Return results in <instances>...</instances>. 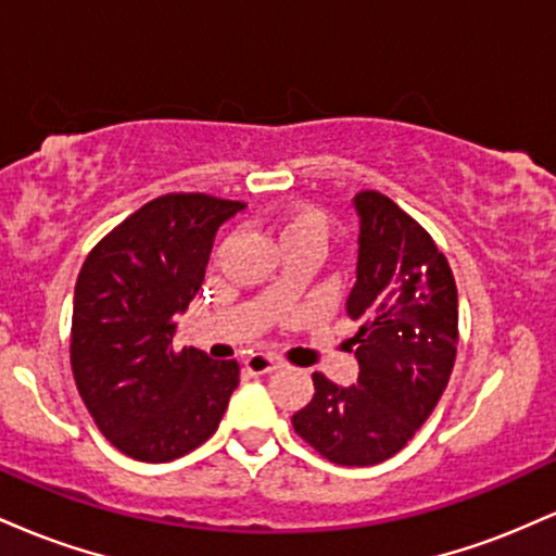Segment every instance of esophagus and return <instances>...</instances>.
Wrapping results in <instances>:
<instances>
[{"mask_svg":"<svg viewBox=\"0 0 556 556\" xmlns=\"http://www.w3.org/2000/svg\"><path fill=\"white\" fill-rule=\"evenodd\" d=\"M279 366H282V361H279L277 355H269V353H253L251 358L245 361V371L251 376L271 374V371H277Z\"/></svg>","mask_w":556,"mask_h":556,"instance_id":"esophagus-1","label":"esophagus"}]
</instances>
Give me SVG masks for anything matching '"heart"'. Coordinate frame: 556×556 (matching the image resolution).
Instances as JSON below:
<instances>
[{"label": "heart", "mask_w": 556, "mask_h": 556, "mask_svg": "<svg viewBox=\"0 0 556 556\" xmlns=\"http://www.w3.org/2000/svg\"><path fill=\"white\" fill-rule=\"evenodd\" d=\"M327 229H329V222L321 212H314V208H298V212L287 214L285 219L279 222L277 232L279 238H285V235H295V232H314L324 240Z\"/></svg>", "instance_id": "b5f03b06"}]
</instances>
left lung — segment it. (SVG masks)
<instances>
[{
	"mask_svg": "<svg viewBox=\"0 0 556 556\" xmlns=\"http://www.w3.org/2000/svg\"><path fill=\"white\" fill-rule=\"evenodd\" d=\"M361 219L355 285L344 311L358 381L314 374L316 394L292 426L337 465H376L413 439L450 381L457 353V287L424 227L376 190L353 198Z\"/></svg>",
	"mask_w": 556,
	"mask_h": 556,
	"instance_id": "1",
	"label": "left lung"
}]
</instances>
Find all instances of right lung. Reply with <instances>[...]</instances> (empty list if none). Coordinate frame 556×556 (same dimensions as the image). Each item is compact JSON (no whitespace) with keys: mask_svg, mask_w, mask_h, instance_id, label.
I'll use <instances>...</instances> for the list:
<instances>
[{"mask_svg":"<svg viewBox=\"0 0 556 556\" xmlns=\"http://www.w3.org/2000/svg\"><path fill=\"white\" fill-rule=\"evenodd\" d=\"M245 203L169 193L88 253L75 282V384L99 431L140 463L188 455L216 431L240 384L238 361L175 353L177 318L201 290L219 227Z\"/></svg>","mask_w":556,"mask_h":556,"instance_id":"obj_1","label":"right lung"}]
</instances>
